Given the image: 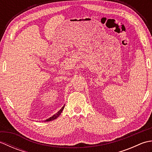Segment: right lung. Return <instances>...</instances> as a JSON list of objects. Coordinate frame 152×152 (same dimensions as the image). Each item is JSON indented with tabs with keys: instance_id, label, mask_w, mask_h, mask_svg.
I'll return each mask as SVG.
<instances>
[{
	"instance_id": "1",
	"label": "right lung",
	"mask_w": 152,
	"mask_h": 152,
	"mask_svg": "<svg viewBox=\"0 0 152 152\" xmlns=\"http://www.w3.org/2000/svg\"><path fill=\"white\" fill-rule=\"evenodd\" d=\"M64 108V106H63V107H62V108H61V109L60 110H59V112H57V113H56V114H54L53 116H51V117H50V118L47 119L46 120V121H52V120H54V119H56V118H57L59 117V116L61 115V112H63V110Z\"/></svg>"
}]
</instances>
